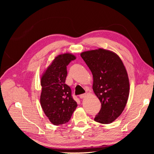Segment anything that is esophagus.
Instances as JSON below:
<instances>
[{"instance_id":"1","label":"esophagus","mask_w":154,"mask_h":154,"mask_svg":"<svg viewBox=\"0 0 154 154\" xmlns=\"http://www.w3.org/2000/svg\"><path fill=\"white\" fill-rule=\"evenodd\" d=\"M87 94H81V95H80V97L81 99H83V98H84V97H85L86 96H87Z\"/></svg>"}]
</instances>
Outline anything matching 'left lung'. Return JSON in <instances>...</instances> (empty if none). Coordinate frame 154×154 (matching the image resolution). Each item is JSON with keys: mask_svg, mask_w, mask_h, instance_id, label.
<instances>
[{"mask_svg": "<svg viewBox=\"0 0 154 154\" xmlns=\"http://www.w3.org/2000/svg\"><path fill=\"white\" fill-rule=\"evenodd\" d=\"M80 55L92 72L93 91L101 104L95 122L111 123L122 114L127 103L130 85L127 70L112 51L100 48Z\"/></svg>", "mask_w": 154, "mask_h": 154, "instance_id": "8db88e82", "label": "left lung"}]
</instances>
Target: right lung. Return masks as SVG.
Wrapping results in <instances>:
<instances>
[{
	"label": "right lung",
	"instance_id": "obj_1",
	"mask_svg": "<svg viewBox=\"0 0 154 154\" xmlns=\"http://www.w3.org/2000/svg\"><path fill=\"white\" fill-rule=\"evenodd\" d=\"M75 59V56L70 53L58 55L41 78V106L55 125L68 122L78 106L72 98L71 88L65 83L67 66Z\"/></svg>",
	"mask_w": 154,
	"mask_h": 154
}]
</instances>
